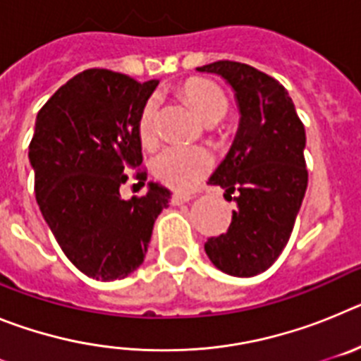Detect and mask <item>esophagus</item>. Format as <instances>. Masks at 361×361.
Returning a JSON list of instances; mask_svg holds the SVG:
<instances>
[{"instance_id":"esophagus-1","label":"esophagus","mask_w":361,"mask_h":361,"mask_svg":"<svg viewBox=\"0 0 361 361\" xmlns=\"http://www.w3.org/2000/svg\"><path fill=\"white\" fill-rule=\"evenodd\" d=\"M191 199H193V197L188 195V193H173V197H171V204H175V206H178V204L190 202Z\"/></svg>"}]
</instances>
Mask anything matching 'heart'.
I'll list each match as a JSON object with an SVG mask.
<instances>
[{
	"label": "heart",
	"instance_id": "b5f03b06",
	"mask_svg": "<svg viewBox=\"0 0 361 361\" xmlns=\"http://www.w3.org/2000/svg\"><path fill=\"white\" fill-rule=\"evenodd\" d=\"M188 103L206 123H215L226 116L229 101L219 85L206 79H188L180 88ZM159 97H152L142 104L137 130L145 145H153L157 139ZM213 157L208 149L199 146H168L153 159L152 170L159 183L178 191L193 190L212 171Z\"/></svg>",
	"mask_w": 361,
	"mask_h": 361
}]
</instances>
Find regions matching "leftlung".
Segmentation results:
<instances>
[{
	"label": "left lung",
	"instance_id": "left-lung-1",
	"mask_svg": "<svg viewBox=\"0 0 361 361\" xmlns=\"http://www.w3.org/2000/svg\"><path fill=\"white\" fill-rule=\"evenodd\" d=\"M197 70L222 75L240 108L235 142L209 178L237 209L228 231L208 238L204 250L222 273L255 276L283 251L307 190L304 123L288 90L253 66L216 61Z\"/></svg>",
	"mask_w": 361,
	"mask_h": 361
}]
</instances>
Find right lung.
Returning a JSON list of instances; mask_svg holds the SVG:
<instances>
[{"label": "right lung", "mask_w": 361, "mask_h": 361, "mask_svg": "<svg viewBox=\"0 0 361 361\" xmlns=\"http://www.w3.org/2000/svg\"><path fill=\"white\" fill-rule=\"evenodd\" d=\"M157 85L90 68L37 114L28 146L36 200L63 253L90 279L121 280L141 266L170 200V190L155 183L142 197L119 193L130 170L146 183L137 121Z\"/></svg>", "instance_id": "obj_1"}]
</instances>
